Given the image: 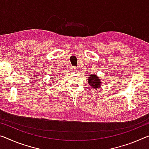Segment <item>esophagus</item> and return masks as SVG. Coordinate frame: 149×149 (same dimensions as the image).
<instances>
[{
    "instance_id": "1",
    "label": "esophagus",
    "mask_w": 149,
    "mask_h": 149,
    "mask_svg": "<svg viewBox=\"0 0 149 149\" xmlns=\"http://www.w3.org/2000/svg\"><path fill=\"white\" fill-rule=\"evenodd\" d=\"M77 68H75V67L71 68V71H72V72H75V71H77Z\"/></svg>"
}]
</instances>
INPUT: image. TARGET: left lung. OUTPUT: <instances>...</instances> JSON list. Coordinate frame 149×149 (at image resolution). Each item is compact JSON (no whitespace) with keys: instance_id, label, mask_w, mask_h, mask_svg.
Here are the masks:
<instances>
[{"instance_id":"obj_1","label":"left lung","mask_w":149,"mask_h":149,"mask_svg":"<svg viewBox=\"0 0 149 149\" xmlns=\"http://www.w3.org/2000/svg\"><path fill=\"white\" fill-rule=\"evenodd\" d=\"M87 82L90 85V86H91L92 88L94 89L99 88L101 84V80L99 78L97 75H95L94 74H91V75H89Z\"/></svg>"}]
</instances>
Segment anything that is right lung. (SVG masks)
Returning <instances> with one entry per match:
<instances>
[{
    "instance_id": "1",
    "label": "right lung",
    "mask_w": 149,
    "mask_h": 149,
    "mask_svg": "<svg viewBox=\"0 0 149 149\" xmlns=\"http://www.w3.org/2000/svg\"><path fill=\"white\" fill-rule=\"evenodd\" d=\"M53 80H54V79H53Z\"/></svg>"
}]
</instances>
